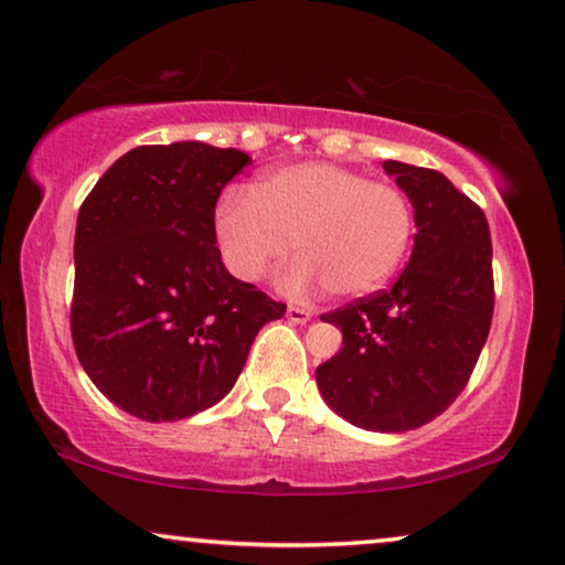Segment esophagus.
I'll use <instances>...</instances> for the list:
<instances>
[{
    "instance_id": "esophagus-1",
    "label": "esophagus",
    "mask_w": 565,
    "mask_h": 565,
    "mask_svg": "<svg viewBox=\"0 0 565 565\" xmlns=\"http://www.w3.org/2000/svg\"><path fill=\"white\" fill-rule=\"evenodd\" d=\"M286 317H289L291 322H297V324H305V322L312 320V312H309V309H305V307L289 305V309H286Z\"/></svg>"
}]
</instances>
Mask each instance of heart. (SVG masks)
<instances>
[{
    "label": "heart",
    "instance_id": "1",
    "mask_svg": "<svg viewBox=\"0 0 565 565\" xmlns=\"http://www.w3.org/2000/svg\"><path fill=\"white\" fill-rule=\"evenodd\" d=\"M412 235L415 210L402 186L324 161L276 169L214 210L220 256L235 279H264L291 241L299 258L281 276L291 294L315 286L343 299L376 291L407 258Z\"/></svg>",
    "mask_w": 565,
    "mask_h": 565
}]
</instances>
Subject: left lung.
<instances>
[{"mask_svg":"<svg viewBox=\"0 0 565 565\" xmlns=\"http://www.w3.org/2000/svg\"><path fill=\"white\" fill-rule=\"evenodd\" d=\"M415 206V248L392 289L322 315L343 348L317 365L324 402L363 430L430 423L463 392L489 338L494 271L487 214L440 171L386 161Z\"/></svg>","mask_w":565,"mask_h":565,"instance_id":"1","label":"left lung"}]
</instances>
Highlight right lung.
<instances>
[{"label": "right lung", "mask_w": 565, "mask_h": 565, "mask_svg": "<svg viewBox=\"0 0 565 565\" xmlns=\"http://www.w3.org/2000/svg\"><path fill=\"white\" fill-rule=\"evenodd\" d=\"M250 158L186 140L109 166L78 210L71 338L94 386L146 423L217 404L286 312L227 274L214 206Z\"/></svg>", "instance_id": "obj_1"}]
</instances>
